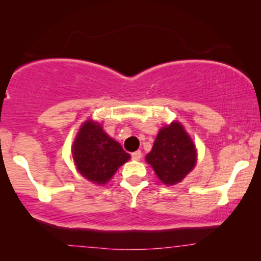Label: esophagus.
Listing matches in <instances>:
<instances>
[{"label": "esophagus", "mask_w": 261, "mask_h": 261, "mask_svg": "<svg viewBox=\"0 0 261 261\" xmlns=\"http://www.w3.org/2000/svg\"><path fill=\"white\" fill-rule=\"evenodd\" d=\"M141 156H142L141 151H137V152L132 153V159L133 160H140Z\"/></svg>", "instance_id": "obj_1"}]
</instances>
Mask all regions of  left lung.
<instances>
[{"instance_id": "obj_1", "label": "left lung", "mask_w": 261, "mask_h": 261, "mask_svg": "<svg viewBox=\"0 0 261 261\" xmlns=\"http://www.w3.org/2000/svg\"><path fill=\"white\" fill-rule=\"evenodd\" d=\"M196 160L197 151L194 141L177 121L159 130L152 151L146 155V162L165 185L183 180L195 167Z\"/></svg>"}]
</instances>
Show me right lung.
I'll use <instances>...</instances> for the list:
<instances>
[{
	"label": "right lung",
	"instance_id": "right-lung-1",
	"mask_svg": "<svg viewBox=\"0 0 261 261\" xmlns=\"http://www.w3.org/2000/svg\"><path fill=\"white\" fill-rule=\"evenodd\" d=\"M72 158L78 172L92 183L103 185L112 179L130 155L110 138L98 122L82 124L72 145Z\"/></svg>",
	"mask_w": 261,
	"mask_h": 261
}]
</instances>
